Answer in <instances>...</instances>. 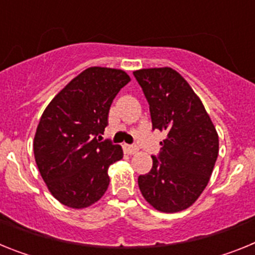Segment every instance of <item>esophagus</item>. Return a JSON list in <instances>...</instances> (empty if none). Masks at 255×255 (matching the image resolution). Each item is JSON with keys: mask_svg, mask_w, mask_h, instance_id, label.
<instances>
[{"mask_svg": "<svg viewBox=\"0 0 255 255\" xmlns=\"http://www.w3.org/2000/svg\"><path fill=\"white\" fill-rule=\"evenodd\" d=\"M124 148H125V150L129 153V154H134V153L138 152V148L135 147V145H129V144H125V145H124Z\"/></svg>", "mask_w": 255, "mask_h": 255, "instance_id": "obj_1", "label": "esophagus"}]
</instances>
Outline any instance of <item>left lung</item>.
<instances>
[{
	"mask_svg": "<svg viewBox=\"0 0 255 255\" xmlns=\"http://www.w3.org/2000/svg\"><path fill=\"white\" fill-rule=\"evenodd\" d=\"M153 130L166 132L152 170L138 177L148 203L166 213L189 208L203 193L218 155V134L199 97L171 67L134 71Z\"/></svg>",
	"mask_w": 255,
	"mask_h": 255,
	"instance_id": "8db88e82",
	"label": "left lung"
}]
</instances>
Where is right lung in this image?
Listing matches in <instances>:
<instances>
[{
  "label": "right lung",
  "instance_id": "obj_1",
  "mask_svg": "<svg viewBox=\"0 0 255 255\" xmlns=\"http://www.w3.org/2000/svg\"><path fill=\"white\" fill-rule=\"evenodd\" d=\"M130 82L119 69L89 67L49 102L35 131V163L51 194L82 209L103 197L108 167L123 158L121 145L101 141L112 101Z\"/></svg>",
  "mask_w": 255,
  "mask_h": 255
}]
</instances>
